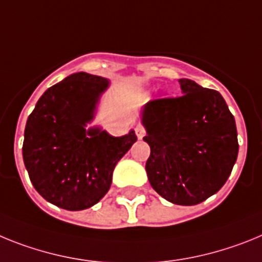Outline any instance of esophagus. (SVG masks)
<instances>
[{"mask_svg": "<svg viewBox=\"0 0 262 262\" xmlns=\"http://www.w3.org/2000/svg\"><path fill=\"white\" fill-rule=\"evenodd\" d=\"M136 134H137L138 140H142V138H144V136L146 134V130H145V128L142 125H137V126H136Z\"/></svg>", "mask_w": 262, "mask_h": 262, "instance_id": "esophagus-1", "label": "esophagus"}]
</instances>
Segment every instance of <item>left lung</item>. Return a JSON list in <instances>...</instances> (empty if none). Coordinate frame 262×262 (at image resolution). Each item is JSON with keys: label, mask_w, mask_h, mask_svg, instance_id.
Here are the masks:
<instances>
[{"label": "left lung", "mask_w": 262, "mask_h": 262, "mask_svg": "<svg viewBox=\"0 0 262 262\" xmlns=\"http://www.w3.org/2000/svg\"><path fill=\"white\" fill-rule=\"evenodd\" d=\"M182 96L151 100L141 111L150 146V185L166 200L195 206L224 186L237 159L235 117L217 91L179 79Z\"/></svg>", "instance_id": "1"}]
</instances>
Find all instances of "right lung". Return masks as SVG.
I'll return each instance as SVG.
<instances>
[{
  "label": "right lung",
  "instance_id": "obj_1",
  "mask_svg": "<svg viewBox=\"0 0 262 262\" xmlns=\"http://www.w3.org/2000/svg\"><path fill=\"white\" fill-rule=\"evenodd\" d=\"M105 77L76 72L50 87L29 116L22 146L30 181L47 202L68 211L95 206L112 185L116 165L137 141L134 130L113 137L87 128Z\"/></svg>",
  "mask_w": 262,
  "mask_h": 262
}]
</instances>
